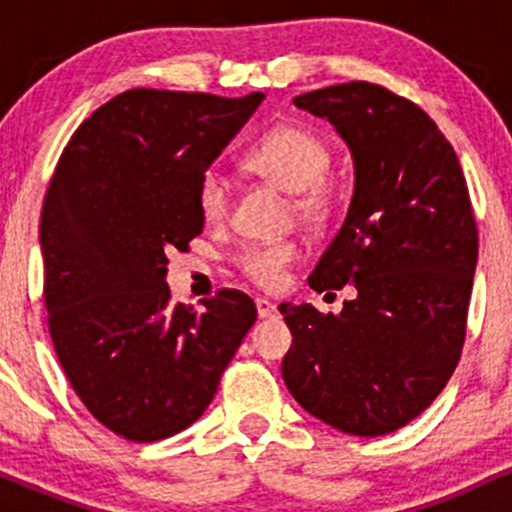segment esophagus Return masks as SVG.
<instances>
[{
	"instance_id": "obj_1",
	"label": "esophagus",
	"mask_w": 512,
	"mask_h": 512,
	"mask_svg": "<svg viewBox=\"0 0 512 512\" xmlns=\"http://www.w3.org/2000/svg\"><path fill=\"white\" fill-rule=\"evenodd\" d=\"M257 305V315L262 317V320H267V317H274L279 310H276V305L272 301H267V298H257L255 301Z\"/></svg>"
}]
</instances>
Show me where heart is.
<instances>
[{"label": "heart", "instance_id": "1", "mask_svg": "<svg viewBox=\"0 0 512 512\" xmlns=\"http://www.w3.org/2000/svg\"><path fill=\"white\" fill-rule=\"evenodd\" d=\"M332 151L320 134L303 125H279L250 146L245 166L252 173L293 192V211L303 221L320 223L330 216L334 192L325 180ZM197 209L207 223H223L231 211V185L219 168H207L197 180ZM301 260L296 240L248 245L238 252L240 274L262 291H279L291 267Z\"/></svg>", "mask_w": 512, "mask_h": 512}]
</instances>
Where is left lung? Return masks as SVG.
<instances>
[{
  "mask_svg": "<svg viewBox=\"0 0 512 512\" xmlns=\"http://www.w3.org/2000/svg\"><path fill=\"white\" fill-rule=\"evenodd\" d=\"M354 154L356 192L310 289L356 286L339 315L281 305L293 334L284 383L351 436L407 426L448 385L467 337L479 233L455 149L409 98L346 81L293 98Z\"/></svg>",
  "mask_w": 512,
  "mask_h": 512,
  "instance_id": "1",
  "label": "left lung"
}]
</instances>
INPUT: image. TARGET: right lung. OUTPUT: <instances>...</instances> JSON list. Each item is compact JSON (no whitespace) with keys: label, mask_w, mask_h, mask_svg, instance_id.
I'll return each instance as SVG.
<instances>
[{"label":"right lung","mask_w":512,"mask_h":512,"mask_svg":"<svg viewBox=\"0 0 512 512\" xmlns=\"http://www.w3.org/2000/svg\"><path fill=\"white\" fill-rule=\"evenodd\" d=\"M262 98L129 88L81 122L52 173L40 214L52 346L93 419L134 443L195 424L257 320L238 289L175 305L163 276L204 228L199 175Z\"/></svg>","instance_id":"obj_1"}]
</instances>
